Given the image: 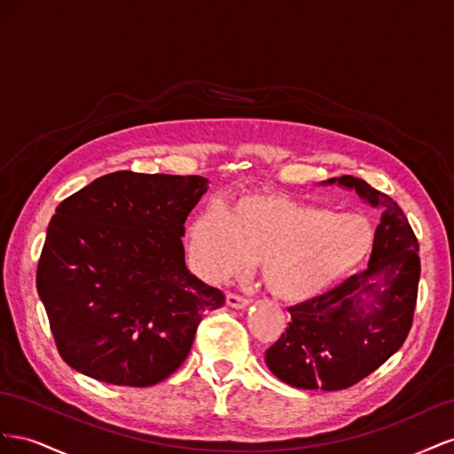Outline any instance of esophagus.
Returning <instances> with one entry per match:
<instances>
[{"label": "esophagus", "instance_id": "esophagus-1", "mask_svg": "<svg viewBox=\"0 0 454 454\" xmlns=\"http://www.w3.org/2000/svg\"><path fill=\"white\" fill-rule=\"evenodd\" d=\"M226 302H228V306H231V308L243 309V308L249 306L251 301L245 299V296H241V294H238V293H228V294H226Z\"/></svg>", "mask_w": 454, "mask_h": 454}]
</instances>
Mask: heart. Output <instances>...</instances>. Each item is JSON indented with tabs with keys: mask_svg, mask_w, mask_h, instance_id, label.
Instances as JSON below:
<instances>
[{
	"mask_svg": "<svg viewBox=\"0 0 454 454\" xmlns=\"http://www.w3.org/2000/svg\"><path fill=\"white\" fill-rule=\"evenodd\" d=\"M369 220L262 190L238 196L228 211L207 205L188 226L192 264L211 283L247 274L261 261L266 289L302 302L352 271L371 251Z\"/></svg>",
	"mask_w": 454,
	"mask_h": 454,
	"instance_id": "b5f03b06",
	"label": "heart"
}]
</instances>
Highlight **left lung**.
<instances>
[{
  "label": "left lung",
  "instance_id": "left-lung-1",
  "mask_svg": "<svg viewBox=\"0 0 454 454\" xmlns=\"http://www.w3.org/2000/svg\"><path fill=\"white\" fill-rule=\"evenodd\" d=\"M329 183L354 188L382 209L369 264L329 293L289 308V327L266 349V365L294 387L336 392L369 377L403 346L417 306L420 256L419 239L390 196L352 175Z\"/></svg>",
  "mask_w": 454,
  "mask_h": 454
}]
</instances>
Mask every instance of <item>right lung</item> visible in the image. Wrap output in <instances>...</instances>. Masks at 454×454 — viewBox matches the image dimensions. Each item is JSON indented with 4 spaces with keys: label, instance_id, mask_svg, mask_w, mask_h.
Here are the masks:
<instances>
[{
    "label": "right lung",
    "instance_id": "obj_1",
    "mask_svg": "<svg viewBox=\"0 0 454 454\" xmlns=\"http://www.w3.org/2000/svg\"><path fill=\"white\" fill-rule=\"evenodd\" d=\"M207 178L115 171L51 218L35 287L60 357L87 377L146 387L183 365L224 293L184 262V223Z\"/></svg>",
    "mask_w": 454,
    "mask_h": 454
}]
</instances>
